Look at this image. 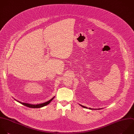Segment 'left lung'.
<instances>
[{
    "instance_id": "left-lung-1",
    "label": "left lung",
    "mask_w": 134,
    "mask_h": 134,
    "mask_svg": "<svg viewBox=\"0 0 134 134\" xmlns=\"http://www.w3.org/2000/svg\"><path fill=\"white\" fill-rule=\"evenodd\" d=\"M81 106H82L83 107H84V108H87V107H85V106H82V105H80ZM90 109H92L91 108H90Z\"/></svg>"
}]
</instances>
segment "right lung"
<instances>
[{
	"mask_svg": "<svg viewBox=\"0 0 134 134\" xmlns=\"http://www.w3.org/2000/svg\"><path fill=\"white\" fill-rule=\"evenodd\" d=\"M54 97H53L51 99L49 100V101L47 102H45L44 103H42V104H37V105H32V104H28V103H21L19 101H18L20 103L22 104L23 105L27 106V107H30V108H40V107H43L46 105H47L48 104H49L51 101L53 99Z\"/></svg>",
	"mask_w": 134,
	"mask_h": 134,
	"instance_id": "right-lung-1",
	"label": "right lung"
}]
</instances>
